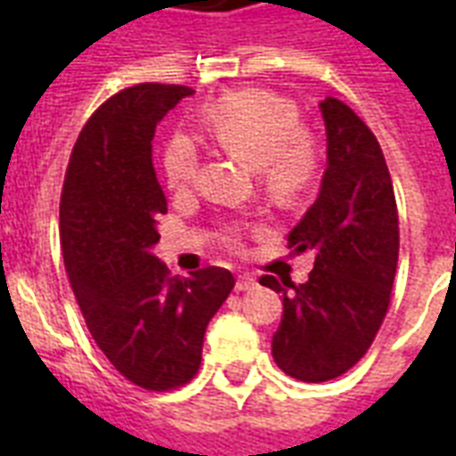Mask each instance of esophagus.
<instances>
[{
  "mask_svg": "<svg viewBox=\"0 0 456 456\" xmlns=\"http://www.w3.org/2000/svg\"><path fill=\"white\" fill-rule=\"evenodd\" d=\"M256 286V277L253 274H239L236 277V291H248Z\"/></svg>",
  "mask_w": 456,
  "mask_h": 456,
  "instance_id": "34e87169",
  "label": "esophagus"
}]
</instances>
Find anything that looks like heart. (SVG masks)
Returning a JSON list of instances; mask_svg holds the SVG:
<instances>
[{"label":"heart","mask_w":456,"mask_h":456,"mask_svg":"<svg viewBox=\"0 0 456 456\" xmlns=\"http://www.w3.org/2000/svg\"><path fill=\"white\" fill-rule=\"evenodd\" d=\"M208 137L222 151L256 165L260 184L281 200L298 199L319 172V142L300 125L291 102L263 89H243L213 102L203 113ZM200 153L191 137L177 134L163 151V175L172 191L191 189L199 175ZM243 224H224L220 239L239 248Z\"/></svg>","instance_id":"obj_1"}]
</instances>
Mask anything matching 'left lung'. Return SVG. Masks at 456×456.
Masks as SVG:
<instances>
[{
	"label": "left lung",
	"mask_w": 456,
	"mask_h": 456,
	"mask_svg": "<svg viewBox=\"0 0 456 456\" xmlns=\"http://www.w3.org/2000/svg\"><path fill=\"white\" fill-rule=\"evenodd\" d=\"M319 109L326 125L322 191L289 234V248L312 250L314 267L305 284L260 277L284 296L272 357L305 383L338 379L364 357L388 312L400 250L395 191L374 132L333 96Z\"/></svg>",
	"instance_id": "left-lung-1"
}]
</instances>
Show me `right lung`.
Listing matches in <instances>:
<instances>
[{
  "label": "right lung",
  "instance_id": "1",
  "mask_svg": "<svg viewBox=\"0 0 456 456\" xmlns=\"http://www.w3.org/2000/svg\"><path fill=\"white\" fill-rule=\"evenodd\" d=\"M191 87L120 89L82 127L61 191L68 281L92 338L144 390H175L199 374L208 322L234 289L224 267L172 277L151 253L167 213L151 160L156 125Z\"/></svg>",
  "mask_w": 456,
  "mask_h": 456
}]
</instances>
